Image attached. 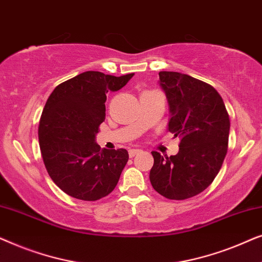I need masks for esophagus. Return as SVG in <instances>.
Returning a JSON list of instances; mask_svg holds the SVG:
<instances>
[{"label":"esophagus","mask_w":262,"mask_h":262,"mask_svg":"<svg viewBox=\"0 0 262 262\" xmlns=\"http://www.w3.org/2000/svg\"><path fill=\"white\" fill-rule=\"evenodd\" d=\"M142 150H139V149H130L128 150V156L130 157H134L135 155H137L138 152H141Z\"/></svg>","instance_id":"34e87169"}]
</instances>
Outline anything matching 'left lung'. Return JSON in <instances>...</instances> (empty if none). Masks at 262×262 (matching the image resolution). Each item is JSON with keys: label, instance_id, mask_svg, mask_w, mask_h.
<instances>
[{"label": "left lung", "instance_id": "8db88e82", "mask_svg": "<svg viewBox=\"0 0 262 262\" xmlns=\"http://www.w3.org/2000/svg\"><path fill=\"white\" fill-rule=\"evenodd\" d=\"M160 84L169 103L168 130L180 138L179 152L152 151L150 182L167 199L185 200L209 187L228 152L230 119L212 85L189 75L160 71Z\"/></svg>", "mask_w": 262, "mask_h": 262}]
</instances>
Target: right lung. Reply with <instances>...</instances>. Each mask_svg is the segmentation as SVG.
Listing matches in <instances>:
<instances>
[{"mask_svg": "<svg viewBox=\"0 0 262 262\" xmlns=\"http://www.w3.org/2000/svg\"><path fill=\"white\" fill-rule=\"evenodd\" d=\"M132 76L85 71L49 96L39 121V146L50 178L68 195L95 202L116 188L128 152L101 150L95 136L105 121L107 93L119 91Z\"/></svg>", "mask_w": 262, "mask_h": 262, "instance_id": "obj_1", "label": "right lung"}]
</instances>
